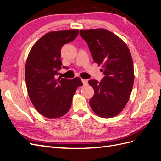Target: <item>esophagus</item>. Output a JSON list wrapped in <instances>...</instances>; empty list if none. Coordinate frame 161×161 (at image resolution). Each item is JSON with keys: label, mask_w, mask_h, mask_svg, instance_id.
I'll use <instances>...</instances> for the list:
<instances>
[{"label": "esophagus", "mask_w": 161, "mask_h": 161, "mask_svg": "<svg viewBox=\"0 0 161 161\" xmlns=\"http://www.w3.org/2000/svg\"><path fill=\"white\" fill-rule=\"evenodd\" d=\"M82 82L84 85H86L88 84V80H86V79H82Z\"/></svg>", "instance_id": "obj_1"}]
</instances>
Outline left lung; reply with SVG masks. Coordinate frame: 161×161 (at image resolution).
<instances>
[{"instance_id":"8db88e82","label":"left lung","mask_w":161,"mask_h":161,"mask_svg":"<svg viewBox=\"0 0 161 161\" xmlns=\"http://www.w3.org/2000/svg\"><path fill=\"white\" fill-rule=\"evenodd\" d=\"M79 33L104 75L99 82L89 80L95 91L90 106L101 118H113L125 108L132 90L134 72L130 52L123 40L107 30H80Z\"/></svg>"}]
</instances>
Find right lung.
<instances>
[{
	"label": "right lung",
	"mask_w": 161,
	"mask_h": 161,
	"mask_svg": "<svg viewBox=\"0 0 161 161\" xmlns=\"http://www.w3.org/2000/svg\"><path fill=\"white\" fill-rule=\"evenodd\" d=\"M79 30L52 31L42 36L29 53L25 79L29 97L37 111L47 118H57L69 111L73 95L82 85L79 77L56 79L62 66L61 49L73 41Z\"/></svg>",
	"instance_id": "add662e5"
}]
</instances>
